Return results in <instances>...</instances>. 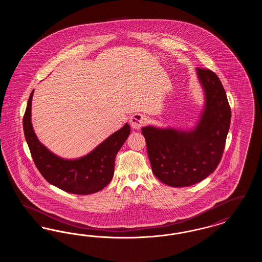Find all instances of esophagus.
<instances>
[{"label":"esophagus","instance_id":"obj_1","mask_svg":"<svg viewBox=\"0 0 262 262\" xmlns=\"http://www.w3.org/2000/svg\"><path fill=\"white\" fill-rule=\"evenodd\" d=\"M146 117L143 115V114H140V113H135L130 119H129V125H132L133 128H136L138 129L140 128L142 125L146 124Z\"/></svg>","mask_w":262,"mask_h":262}]
</instances>
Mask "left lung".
Listing matches in <instances>:
<instances>
[{
  "mask_svg": "<svg viewBox=\"0 0 262 262\" xmlns=\"http://www.w3.org/2000/svg\"><path fill=\"white\" fill-rule=\"evenodd\" d=\"M205 104L193 129L141 128L153 174L173 187H189L215 171L223 155L231 123V108L219 77L196 68Z\"/></svg>",
  "mask_w": 262,
  "mask_h": 262,
  "instance_id": "8db88e82",
  "label": "left lung"
}]
</instances>
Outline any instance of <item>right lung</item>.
Segmentation results:
<instances>
[{"instance_id":"add662e5","label":"right lung","mask_w":262,"mask_h":262,"mask_svg":"<svg viewBox=\"0 0 262 262\" xmlns=\"http://www.w3.org/2000/svg\"><path fill=\"white\" fill-rule=\"evenodd\" d=\"M33 91L27 102L23 123L25 139L38 171L51 185L70 193L90 194L103 189L113 179L115 158L129 136V125L125 124L85 156L63 159L44 146L33 130Z\"/></svg>"}]
</instances>
